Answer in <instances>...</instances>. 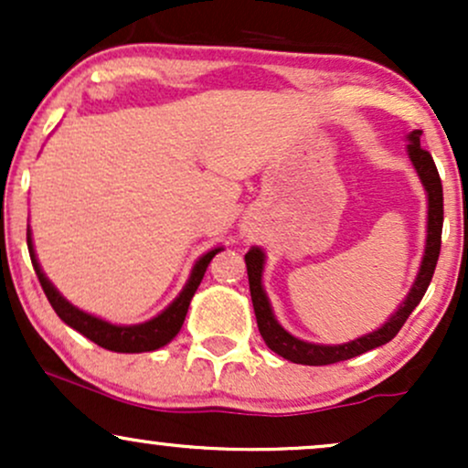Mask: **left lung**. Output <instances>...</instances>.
Segmentation results:
<instances>
[{"label": "left lung", "mask_w": 468, "mask_h": 468, "mask_svg": "<svg viewBox=\"0 0 468 468\" xmlns=\"http://www.w3.org/2000/svg\"><path fill=\"white\" fill-rule=\"evenodd\" d=\"M420 130H413L410 133V158L413 166H416L418 176H420L424 189L429 196V224H427V249H424L422 266L418 272L416 283H413L407 299L402 305L396 310V314L385 324L383 327L372 332V335H365L361 338H354L350 343H343V346H314V343H305L302 338H294L288 335L282 325L277 324L275 314H272L271 303L261 288V271H264V252L260 249H252L246 252V271H249V286H250V299L252 308H255L257 316V327H260V335L264 336L266 346L279 356L288 358L292 363L302 365H332L338 361H347V358L358 356V354L374 350V347L385 346L391 338L399 335V330L405 325V321L410 319L420 299L427 292L429 283H431L433 271H436L438 257H440V244H442V180L433 163L431 154L427 149L420 147Z\"/></svg>", "instance_id": "left-lung-1"}]
</instances>
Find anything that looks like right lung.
<instances>
[{
    "label": "right lung",
    "instance_id": "1",
    "mask_svg": "<svg viewBox=\"0 0 468 468\" xmlns=\"http://www.w3.org/2000/svg\"><path fill=\"white\" fill-rule=\"evenodd\" d=\"M28 250H30V260L32 266H35L37 277H39L41 288H44L48 302H50L55 313L58 314V319L66 321L69 327L80 332L83 336H88L90 341H94L96 346L105 347V350L112 352H127V354H136V352H152L158 350V347L166 346L176 335L180 332L182 324H185L186 310H189V303L196 294L197 286H200L204 272H207V266L211 264V260L216 257V250H208L207 255L200 257L196 266H193V272L189 277V283H186L185 290L180 292V297L176 299L165 313H160L158 316H154L152 321H144L141 325H112L103 319H96V316L83 313V310L74 308L72 303L66 302L61 294L57 292V288L48 282L44 272H41L39 261H37L35 250H32V239L28 233Z\"/></svg>",
    "mask_w": 468,
    "mask_h": 468
}]
</instances>
